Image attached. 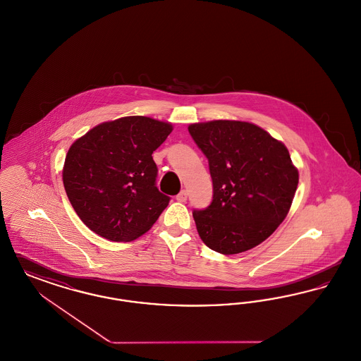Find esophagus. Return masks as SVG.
I'll use <instances>...</instances> for the list:
<instances>
[{
	"instance_id": "1",
	"label": "esophagus",
	"mask_w": 361,
	"mask_h": 361,
	"mask_svg": "<svg viewBox=\"0 0 361 361\" xmlns=\"http://www.w3.org/2000/svg\"><path fill=\"white\" fill-rule=\"evenodd\" d=\"M187 199H188V192H187L185 189H183V190L176 196V200H177V202H181V203L187 202Z\"/></svg>"
}]
</instances>
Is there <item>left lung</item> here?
I'll list each match as a JSON object with an SVG mask.
<instances>
[{"label":"left lung","mask_w":361,"mask_h":361,"mask_svg":"<svg viewBox=\"0 0 361 361\" xmlns=\"http://www.w3.org/2000/svg\"><path fill=\"white\" fill-rule=\"evenodd\" d=\"M188 130L208 158L214 185L208 208L193 211L200 238L226 256L257 246L286 219L298 188L288 149L249 121H203Z\"/></svg>","instance_id":"8db88e82"}]
</instances>
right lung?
Wrapping results in <instances>:
<instances>
[{"label":"right lung","mask_w":361,"mask_h":361,"mask_svg":"<svg viewBox=\"0 0 361 361\" xmlns=\"http://www.w3.org/2000/svg\"><path fill=\"white\" fill-rule=\"evenodd\" d=\"M172 130L169 121L124 116L93 127L70 146L63 185L92 231L105 240L130 242L153 227L171 199L155 187L152 154Z\"/></svg>","instance_id":"1"}]
</instances>
